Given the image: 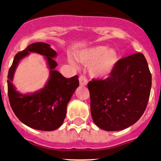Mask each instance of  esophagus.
<instances>
[{"label":"esophagus","instance_id":"obj_1","mask_svg":"<svg viewBox=\"0 0 161 161\" xmlns=\"http://www.w3.org/2000/svg\"><path fill=\"white\" fill-rule=\"evenodd\" d=\"M79 79V83H80L81 86H86L87 83H88V81H87V79L86 76L81 75Z\"/></svg>","mask_w":161,"mask_h":161}]
</instances>
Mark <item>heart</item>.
Listing matches in <instances>:
<instances>
[{
  "mask_svg": "<svg viewBox=\"0 0 161 161\" xmlns=\"http://www.w3.org/2000/svg\"><path fill=\"white\" fill-rule=\"evenodd\" d=\"M75 58L81 64L89 65V73L92 77L100 79L107 77L113 71L119 61V55L114 48L96 46L81 50L75 55ZM69 62L75 65L72 57H69Z\"/></svg>",
  "mask_w": 161,
  "mask_h": 161,
  "instance_id": "heart-1",
  "label": "heart"
}]
</instances>
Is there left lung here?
Listing matches in <instances>:
<instances>
[{"mask_svg": "<svg viewBox=\"0 0 161 161\" xmlns=\"http://www.w3.org/2000/svg\"><path fill=\"white\" fill-rule=\"evenodd\" d=\"M152 76L142 53L120 59L109 77L88 83L94 123L105 131H120L136 122L145 111Z\"/></svg>", "mask_w": 161, "mask_h": 161, "instance_id": "left-lung-1", "label": "left lung"}]
</instances>
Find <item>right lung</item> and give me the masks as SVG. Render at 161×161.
<instances>
[{
    "mask_svg": "<svg viewBox=\"0 0 161 161\" xmlns=\"http://www.w3.org/2000/svg\"><path fill=\"white\" fill-rule=\"evenodd\" d=\"M30 53L45 57L49 69V79L42 89L23 94L16 90L13 79L18 63ZM57 55V52L48 43H32L14 56L8 71V93L11 109L23 124L32 129L41 131L58 129L65 118L68 103L79 86L78 75L67 79L56 70L58 64L53 58Z\"/></svg>",
    "mask_w": 161,
    "mask_h": 161,
    "instance_id": "add662e5",
    "label": "right lung"
}]
</instances>
